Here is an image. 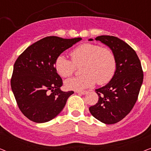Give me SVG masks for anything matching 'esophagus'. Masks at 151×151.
I'll use <instances>...</instances> for the list:
<instances>
[{"instance_id":"1","label":"esophagus","mask_w":151,"mask_h":151,"mask_svg":"<svg viewBox=\"0 0 151 151\" xmlns=\"http://www.w3.org/2000/svg\"><path fill=\"white\" fill-rule=\"evenodd\" d=\"M77 93L81 95H85L86 93H87V91H77Z\"/></svg>"}]
</instances>
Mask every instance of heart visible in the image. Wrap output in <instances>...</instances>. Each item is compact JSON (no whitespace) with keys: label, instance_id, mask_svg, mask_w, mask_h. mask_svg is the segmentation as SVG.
I'll return each instance as SVG.
<instances>
[{"label":"heart","instance_id":"1","mask_svg":"<svg viewBox=\"0 0 151 151\" xmlns=\"http://www.w3.org/2000/svg\"><path fill=\"white\" fill-rule=\"evenodd\" d=\"M71 61L63 55L56 58L55 71L63 78L73 75L76 67H80L82 75L65 81V86L71 90H82L98 84H104L111 80L116 69L114 53L108 47L93 43H84L70 53Z\"/></svg>","mask_w":151,"mask_h":151}]
</instances>
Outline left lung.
<instances>
[{"instance_id":"obj_1","label":"left lung","mask_w":151,"mask_h":151,"mask_svg":"<svg viewBox=\"0 0 151 151\" xmlns=\"http://www.w3.org/2000/svg\"><path fill=\"white\" fill-rule=\"evenodd\" d=\"M95 40L111 49L116 60V70L108 84L96 89L99 100L89 107V111L102 123L113 124L124 118L137 102L143 71L137 53L124 41L112 36H100Z\"/></svg>"}]
</instances>
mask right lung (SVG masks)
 <instances>
[{
    "label": "right lung",
    "mask_w": 151,
    "mask_h": 151,
    "mask_svg": "<svg viewBox=\"0 0 151 151\" xmlns=\"http://www.w3.org/2000/svg\"><path fill=\"white\" fill-rule=\"evenodd\" d=\"M81 38L48 36L28 47L16 60L11 87L24 116L36 123L51 120L61 112L73 91L60 90L63 80L54 63L63 51Z\"/></svg>",
    "instance_id": "add662e5"
}]
</instances>
